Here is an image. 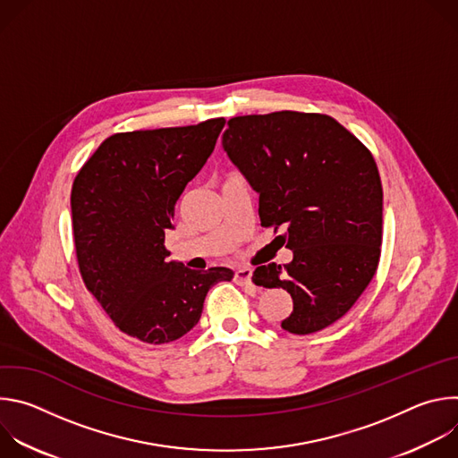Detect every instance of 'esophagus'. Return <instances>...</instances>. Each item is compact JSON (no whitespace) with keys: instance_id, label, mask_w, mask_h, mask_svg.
Wrapping results in <instances>:
<instances>
[{"instance_id":"obj_1","label":"esophagus","mask_w":458,"mask_h":458,"mask_svg":"<svg viewBox=\"0 0 458 458\" xmlns=\"http://www.w3.org/2000/svg\"><path fill=\"white\" fill-rule=\"evenodd\" d=\"M233 281H235L237 284H241V286L251 284V270H250V268H239V270H235Z\"/></svg>"}]
</instances>
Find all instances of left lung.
<instances>
[{"label": "left lung", "instance_id": "left-lung-1", "mask_svg": "<svg viewBox=\"0 0 458 458\" xmlns=\"http://www.w3.org/2000/svg\"><path fill=\"white\" fill-rule=\"evenodd\" d=\"M223 148L259 191V217L284 228L293 260L251 281L284 288L283 328L308 335L344 317L371 283L382 242V182L371 152L326 114L281 110L228 121Z\"/></svg>", "mask_w": 458, "mask_h": 458}]
</instances>
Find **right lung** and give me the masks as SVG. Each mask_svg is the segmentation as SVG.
I'll use <instances>...</instances> for the list:
<instances>
[{
	"label": "right lung",
	"instance_id": "obj_1",
	"mask_svg": "<svg viewBox=\"0 0 458 458\" xmlns=\"http://www.w3.org/2000/svg\"><path fill=\"white\" fill-rule=\"evenodd\" d=\"M225 117L106 138L78 172L72 230L80 274L117 328L148 344L177 341L198 324L208 290L230 268L168 263L165 232L188 181L203 168Z\"/></svg>",
	"mask_w": 458,
	"mask_h": 458
}]
</instances>
